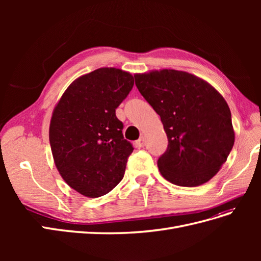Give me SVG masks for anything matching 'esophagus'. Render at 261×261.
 <instances>
[{
    "instance_id": "esophagus-1",
    "label": "esophagus",
    "mask_w": 261,
    "mask_h": 261,
    "mask_svg": "<svg viewBox=\"0 0 261 261\" xmlns=\"http://www.w3.org/2000/svg\"><path fill=\"white\" fill-rule=\"evenodd\" d=\"M136 145H137V147H139V148L144 147V146L146 145V141H145L144 137H140V138H139V139L136 141Z\"/></svg>"
}]
</instances>
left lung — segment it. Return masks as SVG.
I'll return each instance as SVG.
<instances>
[{
    "instance_id": "1",
    "label": "left lung",
    "mask_w": 261,
    "mask_h": 261,
    "mask_svg": "<svg viewBox=\"0 0 261 261\" xmlns=\"http://www.w3.org/2000/svg\"><path fill=\"white\" fill-rule=\"evenodd\" d=\"M139 92L160 115L168 149L158 160L161 175L177 186L207 183L234 145L231 111L215 87L176 69L134 75Z\"/></svg>"
}]
</instances>
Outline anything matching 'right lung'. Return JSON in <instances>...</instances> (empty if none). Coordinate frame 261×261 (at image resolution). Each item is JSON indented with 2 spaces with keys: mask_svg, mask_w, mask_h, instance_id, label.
Returning a JSON list of instances; mask_svg holds the SVG:
<instances>
[{
  "mask_svg": "<svg viewBox=\"0 0 261 261\" xmlns=\"http://www.w3.org/2000/svg\"><path fill=\"white\" fill-rule=\"evenodd\" d=\"M133 86L130 73L101 67L76 78L53 110L49 138L55 167L85 197L108 194L124 176L134 148L115 110Z\"/></svg>",
  "mask_w": 261,
  "mask_h": 261,
  "instance_id": "obj_1",
  "label": "right lung"
}]
</instances>
